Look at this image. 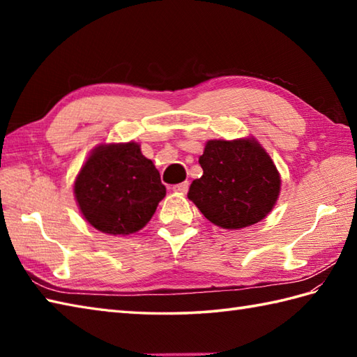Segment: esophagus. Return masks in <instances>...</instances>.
I'll return each instance as SVG.
<instances>
[{"instance_id":"obj_1","label":"esophagus","mask_w":357,"mask_h":357,"mask_svg":"<svg viewBox=\"0 0 357 357\" xmlns=\"http://www.w3.org/2000/svg\"><path fill=\"white\" fill-rule=\"evenodd\" d=\"M173 192L181 193V195H185L188 192V183H187V181H185V183H181L178 185H174L173 187Z\"/></svg>"}]
</instances>
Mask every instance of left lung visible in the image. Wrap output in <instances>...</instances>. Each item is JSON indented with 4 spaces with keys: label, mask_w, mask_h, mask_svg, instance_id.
I'll return each mask as SVG.
<instances>
[{
    "label": "left lung",
    "mask_w": 357,
    "mask_h": 357,
    "mask_svg": "<svg viewBox=\"0 0 357 357\" xmlns=\"http://www.w3.org/2000/svg\"><path fill=\"white\" fill-rule=\"evenodd\" d=\"M199 164L204 173L187 196L211 224L241 230L261 222L276 206L280 174L253 136L207 141Z\"/></svg>",
    "instance_id": "obj_1"
}]
</instances>
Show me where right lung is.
Instances as JSON below:
<instances>
[{
	"instance_id": "right-lung-1",
	"label": "right lung",
	"mask_w": 357,
	"mask_h": 357,
	"mask_svg": "<svg viewBox=\"0 0 357 357\" xmlns=\"http://www.w3.org/2000/svg\"><path fill=\"white\" fill-rule=\"evenodd\" d=\"M73 195L82 218L93 229L127 236L147 225L165 196V187L138 142H102L79 169Z\"/></svg>"
}]
</instances>
